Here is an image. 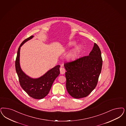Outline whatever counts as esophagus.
I'll return each instance as SVG.
<instances>
[{"label":"esophagus","instance_id":"obj_1","mask_svg":"<svg viewBox=\"0 0 126 126\" xmlns=\"http://www.w3.org/2000/svg\"><path fill=\"white\" fill-rule=\"evenodd\" d=\"M65 69L64 68L61 67L60 68V73H61V74H65Z\"/></svg>","mask_w":126,"mask_h":126}]
</instances>
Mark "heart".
I'll list each match as a JSON object with an SVG mask.
<instances>
[{"instance_id":"b5f03b06","label":"heart","mask_w":126,"mask_h":126,"mask_svg":"<svg viewBox=\"0 0 126 126\" xmlns=\"http://www.w3.org/2000/svg\"><path fill=\"white\" fill-rule=\"evenodd\" d=\"M75 44V42H72V43L70 44L69 45V47H72L74 46ZM79 50H80V47L79 46H75L74 49L71 51V52H70L69 55H68V57L71 60H74L76 59L79 52Z\"/></svg>"}]
</instances>
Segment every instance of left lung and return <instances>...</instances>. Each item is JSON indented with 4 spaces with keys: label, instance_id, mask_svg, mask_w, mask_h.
Masks as SVG:
<instances>
[{
    "label": "left lung",
    "instance_id": "obj_1",
    "mask_svg": "<svg viewBox=\"0 0 126 126\" xmlns=\"http://www.w3.org/2000/svg\"><path fill=\"white\" fill-rule=\"evenodd\" d=\"M102 65L101 51L95 43L88 56L64 64L66 88L70 95L75 99L88 95L97 85Z\"/></svg>",
    "mask_w": 126,
    "mask_h": 126
}]
</instances>
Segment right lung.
I'll return each instance as SVG.
<instances>
[{"mask_svg":"<svg viewBox=\"0 0 126 126\" xmlns=\"http://www.w3.org/2000/svg\"><path fill=\"white\" fill-rule=\"evenodd\" d=\"M33 37L34 36H31L24 40L20 45L17 50L15 68L20 85L23 90L31 97L35 99H42L48 94L54 80L60 74L61 65H56L42 76L37 78H32L23 72L20 65V48Z\"/></svg>","mask_w":126,"mask_h":126,"instance_id":"right-lung-1","label":"right lung"}]
</instances>
